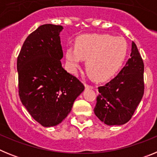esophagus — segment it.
Segmentation results:
<instances>
[{"label":"esophagus","instance_id":"34e87169","mask_svg":"<svg viewBox=\"0 0 157 157\" xmlns=\"http://www.w3.org/2000/svg\"><path fill=\"white\" fill-rule=\"evenodd\" d=\"M84 85H85L86 89H93V88H94V86H93L89 85V84H87V83H85Z\"/></svg>","mask_w":157,"mask_h":157}]
</instances>
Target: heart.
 <instances>
[{
	"label": "heart",
	"instance_id": "heart-1",
	"mask_svg": "<svg viewBox=\"0 0 157 157\" xmlns=\"http://www.w3.org/2000/svg\"><path fill=\"white\" fill-rule=\"evenodd\" d=\"M127 43L122 37L110 34H86L76 40L75 48L66 49L67 67L75 74L82 59L86 67L96 79L105 80L116 75L121 68L127 54Z\"/></svg>",
	"mask_w": 157,
	"mask_h": 157
}]
</instances>
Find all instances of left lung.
I'll return each instance as SVG.
<instances>
[{"instance_id": "left-lung-1", "label": "left lung", "mask_w": 157, "mask_h": 157, "mask_svg": "<svg viewBox=\"0 0 157 157\" xmlns=\"http://www.w3.org/2000/svg\"><path fill=\"white\" fill-rule=\"evenodd\" d=\"M144 89V63L133 41L130 58L125 67L109 82L98 87L94 113L107 125H123L134 115Z\"/></svg>"}]
</instances>
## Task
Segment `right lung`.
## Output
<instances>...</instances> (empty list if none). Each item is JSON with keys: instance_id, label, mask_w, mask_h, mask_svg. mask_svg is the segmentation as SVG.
I'll return each mask as SVG.
<instances>
[{"instance_id": "obj_1", "label": "right lung", "mask_w": 157, "mask_h": 157, "mask_svg": "<svg viewBox=\"0 0 157 157\" xmlns=\"http://www.w3.org/2000/svg\"><path fill=\"white\" fill-rule=\"evenodd\" d=\"M63 29L59 25L40 26L25 40L17 58L20 101L45 127L61 123L85 89L62 67L59 33Z\"/></svg>"}]
</instances>
